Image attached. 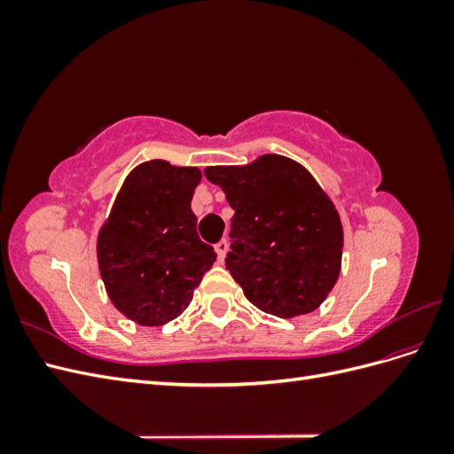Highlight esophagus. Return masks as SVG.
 <instances>
[{"mask_svg":"<svg viewBox=\"0 0 454 454\" xmlns=\"http://www.w3.org/2000/svg\"><path fill=\"white\" fill-rule=\"evenodd\" d=\"M214 248H215L217 259L223 261V259H225V254H227V242H225V240H219V242L214 246Z\"/></svg>","mask_w":454,"mask_h":454,"instance_id":"esophagus-1","label":"esophagus"}]
</instances>
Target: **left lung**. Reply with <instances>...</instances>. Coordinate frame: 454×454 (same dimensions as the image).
Returning <instances> with one entry per match:
<instances>
[{
	"label": "left lung",
	"instance_id": "obj_1",
	"mask_svg": "<svg viewBox=\"0 0 454 454\" xmlns=\"http://www.w3.org/2000/svg\"><path fill=\"white\" fill-rule=\"evenodd\" d=\"M204 176L235 210L225 267L246 299L278 318L318 309L340 272L342 223L312 174L267 153L244 167H206Z\"/></svg>",
	"mask_w": 454,
	"mask_h": 454
}]
</instances>
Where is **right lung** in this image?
Segmentation results:
<instances>
[{"label": "right lung", "instance_id": "right-lung-1", "mask_svg": "<svg viewBox=\"0 0 454 454\" xmlns=\"http://www.w3.org/2000/svg\"><path fill=\"white\" fill-rule=\"evenodd\" d=\"M202 172L153 159L122 182L96 240L98 269L114 307L155 327L177 318L193 299L215 252L197 235L191 210Z\"/></svg>", "mask_w": 454, "mask_h": 454}]
</instances>
